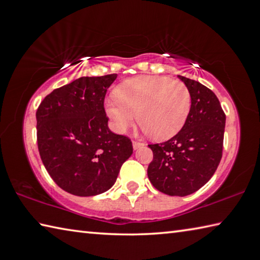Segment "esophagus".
<instances>
[{"label":"esophagus","mask_w":260,"mask_h":260,"mask_svg":"<svg viewBox=\"0 0 260 260\" xmlns=\"http://www.w3.org/2000/svg\"><path fill=\"white\" fill-rule=\"evenodd\" d=\"M141 147H144V143L142 142H138V141H133V148L134 150H136V149H139Z\"/></svg>","instance_id":"esophagus-1"}]
</instances>
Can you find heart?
<instances>
[{
    "mask_svg": "<svg viewBox=\"0 0 260 260\" xmlns=\"http://www.w3.org/2000/svg\"><path fill=\"white\" fill-rule=\"evenodd\" d=\"M114 96L116 100L105 102V112L113 129L124 133L138 117L143 131L157 141L177 135L186 124L191 108L188 87L169 77L127 79L116 88Z\"/></svg>",
    "mask_w": 260,
    "mask_h": 260,
    "instance_id": "heart-1",
    "label": "heart"
}]
</instances>
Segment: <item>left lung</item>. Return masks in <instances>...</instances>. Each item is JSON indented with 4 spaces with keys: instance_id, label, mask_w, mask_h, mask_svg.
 <instances>
[{
    "instance_id": "8db88e82",
    "label": "left lung",
    "mask_w": 260,
    "mask_h": 260,
    "mask_svg": "<svg viewBox=\"0 0 260 260\" xmlns=\"http://www.w3.org/2000/svg\"><path fill=\"white\" fill-rule=\"evenodd\" d=\"M178 77L190 91V112L172 139L149 144L153 159L148 166V178L166 195L187 196L203 187L217 170L222 156L226 116L212 90L199 81Z\"/></svg>"
}]
</instances>
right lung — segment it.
<instances>
[{
    "label": "right lung",
    "mask_w": 260,
    "mask_h": 260,
    "mask_svg": "<svg viewBox=\"0 0 260 260\" xmlns=\"http://www.w3.org/2000/svg\"><path fill=\"white\" fill-rule=\"evenodd\" d=\"M117 74L82 77L52 90L37 111L38 148L51 179L76 196L109 190L133 153L108 127L104 98Z\"/></svg>",
    "instance_id": "add662e5"
}]
</instances>
